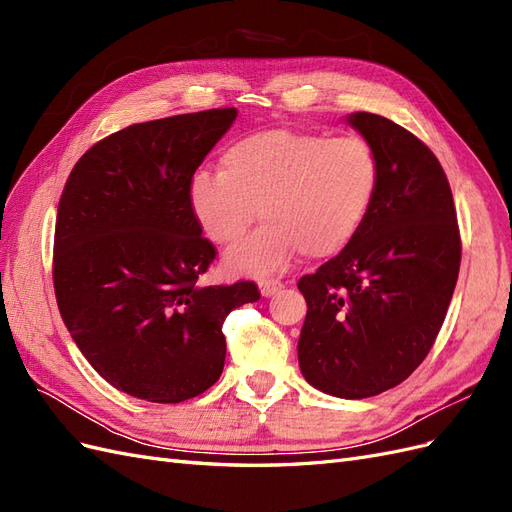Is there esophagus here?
<instances>
[{
  "label": "esophagus",
  "instance_id": "obj_1",
  "mask_svg": "<svg viewBox=\"0 0 512 512\" xmlns=\"http://www.w3.org/2000/svg\"><path fill=\"white\" fill-rule=\"evenodd\" d=\"M284 284L280 280H262L260 282V294L262 297H273L277 290H282Z\"/></svg>",
  "mask_w": 512,
  "mask_h": 512
}]
</instances>
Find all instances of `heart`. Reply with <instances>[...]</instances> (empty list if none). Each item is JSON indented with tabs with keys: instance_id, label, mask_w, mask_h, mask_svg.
Returning <instances> with one entry per match:
<instances>
[{
	"instance_id": "b5f03b06",
	"label": "heart",
	"mask_w": 512,
	"mask_h": 512,
	"mask_svg": "<svg viewBox=\"0 0 512 512\" xmlns=\"http://www.w3.org/2000/svg\"><path fill=\"white\" fill-rule=\"evenodd\" d=\"M222 173L198 170L190 207L205 235L218 245L239 243L226 256L235 273L267 275L294 254L327 258L359 235L380 185L374 147L359 136L273 128L228 145Z\"/></svg>"
}]
</instances>
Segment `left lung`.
<instances>
[{"mask_svg":"<svg viewBox=\"0 0 512 512\" xmlns=\"http://www.w3.org/2000/svg\"><path fill=\"white\" fill-rule=\"evenodd\" d=\"M348 123L374 147L380 185L359 235L299 280V367L318 391L363 399L404 382L429 354L455 292L461 237L433 151L374 113Z\"/></svg>","mask_w":512,"mask_h":512,"instance_id":"obj_1","label":"left lung"}]
</instances>
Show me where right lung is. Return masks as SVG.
<instances>
[{
    "label": "right lung",
    "instance_id": "right-lung-1",
    "mask_svg": "<svg viewBox=\"0 0 512 512\" xmlns=\"http://www.w3.org/2000/svg\"><path fill=\"white\" fill-rule=\"evenodd\" d=\"M235 117L237 108H211L123 128L83 153L59 198V314L108 384L153 404L218 382L226 316L260 299L254 282L200 284L215 247L188 190Z\"/></svg>",
    "mask_w": 512,
    "mask_h": 512
}]
</instances>
